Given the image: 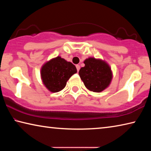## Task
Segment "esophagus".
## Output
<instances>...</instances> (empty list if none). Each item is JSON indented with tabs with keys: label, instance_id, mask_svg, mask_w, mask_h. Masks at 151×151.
Here are the masks:
<instances>
[{
	"label": "esophagus",
	"instance_id": "obj_1",
	"mask_svg": "<svg viewBox=\"0 0 151 151\" xmlns=\"http://www.w3.org/2000/svg\"><path fill=\"white\" fill-rule=\"evenodd\" d=\"M76 69H77V71L78 72L79 71V70H80V65H76Z\"/></svg>",
	"mask_w": 151,
	"mask_h": 151
}]
</instances>
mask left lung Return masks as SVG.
<instances>
[{
    "label": "left lung",
    "instance_id": "1",
    "mask_svg": "<svg viewBox=\"0 0 151 151\" xmlns=\"http://www.w3.org/2000/svg\"><path fill=\"white\" fill-rule=\"evenodd\" d=\"M85 66L79 70V75L85 87L94 93H101L111 85L112 72L104 60L89 57L84 61Z\"/></svg>",
    "mask_w": 151,
    "mask_h": 151
}]
</instances>
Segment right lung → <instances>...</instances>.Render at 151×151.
Returning <instances> with one entry per match:
<instances>
[{"mask_svg":"<svg viewBox=\"0 0 151 151\" xmlns=\"http://www.w3.org/2000/svg\"><path fill=\"white\" fill-rule=\"evenodd\" d=\"M77 73L76 66L60 56L51 58L40 68V78L43 85L51 93H57L65 87L66 83Z\"/></svg>","mask_w":151,"mask_h":151,"instance_id":"right-lung-1","label":"right lung"}]
</instances>
